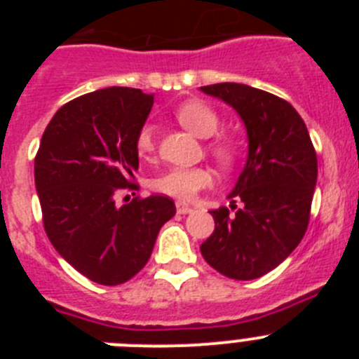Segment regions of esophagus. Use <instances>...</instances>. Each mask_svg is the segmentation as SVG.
Masks as SVG:
<instances>
[{"mask_svg":"<svg viewBox=\"0 0 359 359\" xmlns=\"http://www.w3.org/2000/svg\"><path fill=\"white\" fill-rule=\"evenodd\" d=\"M176 210H177V214H190V212H192V207H189V205L183 201H177Z\"/></svg>","mask_w":359,"mask_h":359,"instance_id":"esophagus-1","label":"esophagus"}]
</instances>
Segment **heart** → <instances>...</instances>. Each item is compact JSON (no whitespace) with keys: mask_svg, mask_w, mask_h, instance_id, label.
I'll return each instance as SVG.
<instances>
[{"mask_svg":"<svg viewBox=\"0 0 359 359\" xmlns=\"http://www.w3.org/2000/svg\"><path fill=\"white\" fill-rule=\"evenodd\" d=\"M174 116L183 128L194 133L199 138H210V136L217 135L221 129V116L217 111L208 106L207 102L196 100V98L180 104L174 109ZM135 151L144 160H149L154 154L156 142H154V126L152 123H144L136 131ZM208 151L219 163L230 165L236 160V149L226 138L212 140L208 144ZM214 172L208 167H172L152 180V189L161 194L189 201V199L196 198L201 190L210 189L214 185Z\"/></svg>","mask_w":359,"mask_h":359,"instance_id":"obj_1","label":"heart"}]
</instances>
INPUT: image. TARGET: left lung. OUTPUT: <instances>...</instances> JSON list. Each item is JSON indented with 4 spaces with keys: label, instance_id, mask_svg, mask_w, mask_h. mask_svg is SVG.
Masks as SVG:
<instances>
[{
    "label": "left lung",
    "instance_id": "8db88e82",
    "mask_svg": "<svg viewBox=\"0 0 359 359\" xmlns=\"http://www.w3.org/2000/svg\"><path fill=\"white\" fill-rule=\"evenodd\" d=\"M201 90L239 113L250 151L228 196L236 214L226 207L212 210L214 233L199 250L224 277L253 280L277 268L306 236L318 174L315 145L302 116L277 95L237 82Z\"/></svg>",
    "mask_w": 359,
    "mask_h": 359
}]
</instances>
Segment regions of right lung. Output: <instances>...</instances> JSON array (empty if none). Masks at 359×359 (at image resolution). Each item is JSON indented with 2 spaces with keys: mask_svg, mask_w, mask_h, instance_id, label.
<instances>
[{
  "mask_svg": "<svg viewBox=\"0 0 359 359\" xmlns=\"http://www.w3.org/2000/svg\"><path fill=\"white\" fill-rule=\"evenodd\" d=\"M152 102V93L120 86L81 95L53 115L37 149L44 231L79 273L102 286L135 277L176 214L169 196L115 205L118 192L138 190L135 136Z\"/></svg>",
  "mask_w": 359,
  "mask_h": 359,
  "instance_id": "1",
  "label": "right lung"
}]
</instances>
